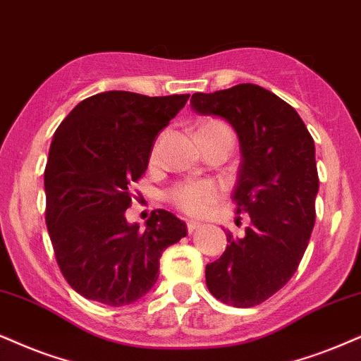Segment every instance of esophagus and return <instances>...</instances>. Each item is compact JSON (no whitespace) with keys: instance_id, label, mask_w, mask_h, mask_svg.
Listing matches in <instances>:
<instances>
[{"instance_id":"34e87169","label":"esophagus","mask_w":361,"mask_h":361,"mask_svg":"<svg viewBox=\"0 0 361 361\" xmlns=\"http://www.w3.org/2000/svg\"><path fill=\"white\" fill-rule=\"evenodd\" d=\"M201 222H197V221H192V219H189L188 221V231L189 233H194V231H197L199 228H201Z\"/></svg>"}]
</instances>
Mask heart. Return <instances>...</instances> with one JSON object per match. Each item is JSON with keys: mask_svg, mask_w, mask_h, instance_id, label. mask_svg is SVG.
<instances>
[{"mask_svg": "<svg viewBox=\"0 0 361 361\" xmlns=\"http://www.w3.org/2000/svg\"><path fill=\"white\" fill-rule=\"evenodd\" d=\"M229 132L219 122H204L197 128L199 133ZM222 195L221 185L214 180H188L180 182L169 192V199L177 209L190 216H204L211 211L212 206Z\"/></svg>", "mask_w": 361, "mask_h": 361, "instance_id": "obj_1", "label": "heart"}]
</instances>
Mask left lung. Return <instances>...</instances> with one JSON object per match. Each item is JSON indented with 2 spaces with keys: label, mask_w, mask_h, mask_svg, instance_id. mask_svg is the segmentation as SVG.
<instances>
[{
  "label": "left lung",
  "mask_w": 361,
  "mask_h": 361,
  "mask_svg": "<svg viewBox=\"0 0 361 361\" xmlns=\"http://www.w3.org/2000/svg\"><path fill=\"white\" fill-rule=\"evenodd\" d=\"M190 109L224 118L238 133L233 201L251 222L243 238L228 231V247L206 266V283L222 303L251 308L291 279L308 247L319 188L313 137L291 105L252 83L194 93Z\"/></svg>",
  "instance_id": "1"
}]
</instances>
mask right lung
I'll return each mask as SVG.
<instances>
[{
    "label": "right lung",
    "instance_id": "obj_1",
    "mask_svg": "<svg viewBox=\"0 0 361 361\" xmlns=\"http://www.w3.org/2000/svg\"><path fill=\"white\" fill-rule=\"evenodd\" d=\"M188 100V93L102 92L56 128L44 169L47 228L65 279L87 300L135 303L157 281L164 249L188 235L185 222L164 209L144 231L126 219L130 184L144 176L155 137Z\"/></svg>",
    "mask_w": 361,
    "mask_h": 361
}]
</instances>
